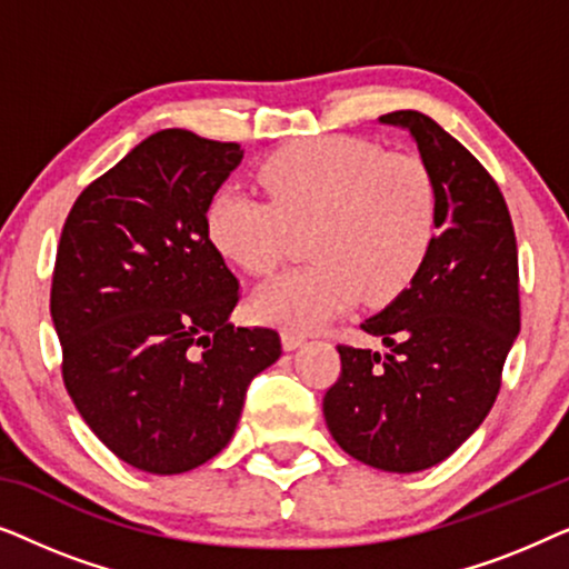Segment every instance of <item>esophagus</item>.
Returning a JSON list of instances; mask_svg holds the SVG:
<instances>
[{
  "label": "esophagus",
  "instance_id": "esophagus-1",
  "mask_svg": "<svg viewBox=\"0 0 569 569\" xmlns=\"http://www.w3.org/2000/svg\"><path fill=\"white\" fill-rule=\"evenodd\" d=\"M302 345H306V337H302V333H295V331L282 333V347L287 349V352H292V349H298Z\"/></svg>",
  "mask_w": 569,
  "mask_h": 569
}]
</instances>
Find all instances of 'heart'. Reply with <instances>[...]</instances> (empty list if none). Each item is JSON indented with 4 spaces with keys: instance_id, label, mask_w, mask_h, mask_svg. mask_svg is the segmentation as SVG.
<instances>
[{
    "instance_id": "b5f03b06",
    "label": "heart",
    "mask_w": 569,
    "mask_h": 569,
    "mask_svg": "<svg viewBox=\"0 0 569 569\" xmlns=\"http://www.w3.org/2000/svg\"><path fill=\"white\" fill-rule=\"evenodd\" d=\"M267 201L222 189L204 228L214 251L246 274L282 261L290 230H306L313 261L259 287V321L313 331L352 308L391 300L430 253L438 232V186L415 154L383 152L352 137H321L282 147L259 166Z\"/></svg>"
}]
</instances>
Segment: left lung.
Wrapping results in <instances>:
<instances>
[{"instance_id": "8db88e82", "label": "left lung", "mask_w": 569, "mask_h": 569, "mask_svg": "<svg viewBox=\"0 0 569 569\" xmlns=\"http://www.w3.org/2000/svg\"><path fill=\"white\" fill-rule=\"evenodd\" d=\"M380 123L407 129L438 186V232L391 306L360 329L386 355L339 345V380L323 396L331 438L357 461L411 473L446 461L492 409L520 331L518 246L500 186L419 111Z\"/></svg>"}]
</instances>
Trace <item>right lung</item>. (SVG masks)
<instances>
[{
    "label": "right lung",
    "instance_id": "1",
    "mask_svg": "<svg viewBox=\"0 0 569 569\" xmlns=\"http://www.w3.org/2000/svg\"><path fill=\"white\" fill-rule=\"evenodd\" d=\"M236 142L162 129L77 197L61 230L51 318L77 411L123 463L183 473L236 432L274 329L228 318L240 287L209 243V201L240 166Z\"/></svg>",
    "mask_w": 569,
    "mask_h": 569
}]
</instances>
